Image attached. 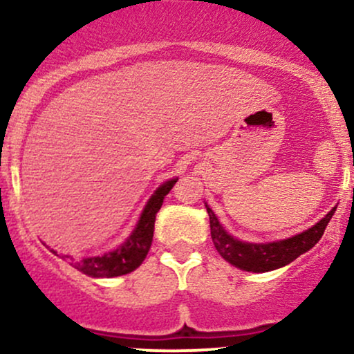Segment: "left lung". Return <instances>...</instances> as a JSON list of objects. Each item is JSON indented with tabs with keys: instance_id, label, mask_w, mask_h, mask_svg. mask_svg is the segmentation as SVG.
<instances>
[{
	"instance_id": "8db88e82",
	"label": "left lung",
	"mask_w": 354,
	"mask_h": 354,
	"mask_svg": "<svg viewBox=\"0 0 354 354\" xmlns=\"http://www.w3.org/2000/svg\"><path fill=\"white\" fill-rule=\"evenodd\" d=\"M205 206L209 214L211 239H213L218 253L230 265L236 266L243 271H253V273H266V271L278 270V268L290 265L298 256L310 251L323 236L328 223H330L336 211L335 206L316 225L291 238L268 243H248L231 236L228 231L223 228V225L219 223L216 214L213 213V209L208 206V203H205Z\"/></svg>"
}]
</instances>
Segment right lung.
Returning <instances> with one entry per match:
<instances>
[{"label":"right lung","mask_w":354,"mask_h":354,"mask_svg":"<svg viewBox=\"0 0 354 354\" xmlns=\"http://www.w3.org/2000/svg\"><path fill=\"white\" fill-rule=\"evenodd\" d=\"M176 181L178 178H173V180L165 181L163 185L158 186L141 211L135 230L116 250L100 256H86V258H73L66 254L63 256V259L68 258L73 268L91 278H115V276H123L135 271L145 261L146 254L151 248L156 213L163 205L165 196L171 191ZM51 251L56 254L55 250Z\"/></svg>","instance_id":"add662e5"}]
</instances>
